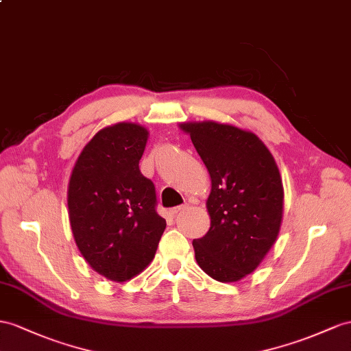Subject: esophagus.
<instances>
[{"label":"esophagus","mask_w":351,"mask_h":351,"mask_svg":"<svg viewBox=\"0 0 351 351\" xmlns=\"http://www.w3.org/2000/svg\"><path fill=\"white\" fill-rule=\"evenodd\" d=\"M188 208V204L185 203V204H181V206H176V208H173L172 210H170V213L172 215H176V213H179L181 210H184V209H186Z\"/></svg>","instance_id":"obj_1"}]
</instances>
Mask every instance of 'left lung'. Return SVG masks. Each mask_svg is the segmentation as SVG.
I'll return each mask as SVG.
<instances>
[{"label": "left lung", "mask_w": 351, "mask_h": 351, "mask_svg": "<svg viewBox=\"0 0 351 351\" xmlns=\"http://www.w3.org/2000/svg\"><path fill=\"white\" fill-rule=\"evenodd\" d=\"M208 167L210 228L194 239L195 259L222 283L239 282L261 264L280 231L283 185L271 152L252 132L215 121L184 123Z\"/></svg>", "instance_id": "obj_1"}]
</instances>
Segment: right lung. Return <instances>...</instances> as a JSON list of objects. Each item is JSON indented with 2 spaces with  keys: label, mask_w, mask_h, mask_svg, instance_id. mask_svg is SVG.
<instances>
[{
  "label": "right lung",
  "mask_w": 351,
  "mask_h": 351,
  "mask_svg": "<svg viewBox=\"0 0 351 351\" xmlns=\"http://www.w3.org/2000/svg\"><path fill=\"white\" fill-rule=\"evenodd\" d=\"M148 130L117 123L99 130L77 158L68 185L71 230L96 273L112 282L138 276L154 259L166 221L151 179L139 170Z\"/></svg>",
  "instance_id": "right-lung-1"
}]
</instances>
